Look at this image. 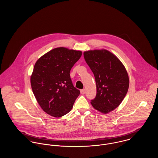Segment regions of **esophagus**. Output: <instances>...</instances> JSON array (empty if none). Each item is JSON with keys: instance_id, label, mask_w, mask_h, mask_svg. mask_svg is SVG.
I'll list each match as a JSON object with an SVG mask.
<instances>
[{"instance_id": "34e87169", "label": "esophagus", "mask_w": 158, "mask_h": 158, "mask_svg": "<svg viewBox=\"0 0 158 158\" xmlns=\"http://www.w3.org/2000/svg\"><path fill=\"white\" fill-rule=\"evenodd\" d=\"M80 92H81V94H85V92H86V90L85 89H83L80 90Z\"/></svg>"}]
</instances>
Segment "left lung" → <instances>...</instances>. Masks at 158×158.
<instances>
[{
  "label": "left lung",
  "mask_w": 158,
  "mask_h": 158,
  "mask_svg": "<svg viewBox=\"0 0 158 158\" xmlns=\"http://www.w3.org/2000/svg\"><path fill=\"white\" fill-rule=\"evenodd\" d=\"M83 54L96 83V97L90 103L101 113H110L119 106L128 92L127 71L118 58L107 50H89Z\"/></svg>",
  "instance_id": "obj_1"
}]
</instances>
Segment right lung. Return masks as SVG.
I'll return each instance as SVG.
<instances>
[{"instance_id":"right-lung-1","label":"right lung","mask_w":158,"mask_h":158,"mask_svg":"<svg viewBox=\"0 0 158 158\" xmlns=\"http://www.w3.org/2000/svg\"><path fill=\"white\" fill-rule=\"evenodd\" d=\"M81 55V51L57 47L36 62L30 78L31 89L47 114L60 117L72 110L80 92L73 86L70 71Z\"/></svg>"}]
</instances>
